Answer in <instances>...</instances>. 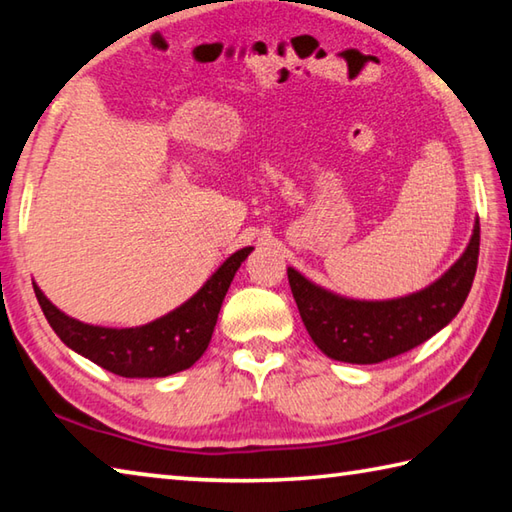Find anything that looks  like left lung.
Returning <instances> with one entry per match:
<instances>
[{
	"label": "left lung",
	"mask_w": 512,
	"mask_h": 512,
	"mask_svg": "<svg viewBox=\"0 0 512 512\" xmlns=\"http://www.w3.org/2000/svg\"><path fill=\"white\" fill-rule=\"evenodd\" d=\"M479 219L463 255L439 280L394 300H351L288 268V284L311 340L322 353L351 365L401 356L448 327L477 273Z\"/></svg>",
	"instance_id": "obj_1"
}]
</instances>
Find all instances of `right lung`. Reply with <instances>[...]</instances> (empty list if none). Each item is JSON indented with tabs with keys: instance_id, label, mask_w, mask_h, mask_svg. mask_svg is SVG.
Wrapping results in <instances>:
<instances>
[{
	"instance_id": "right-lung-1",
	"label": "right lung",
	"mask_w": 512,
	"mask_h": 512,
	"mask_svg": "<svg viewBox=\"0 0 512 512\" xmlns=\"http://www.w3.org/2000/svg\"><path fill=\"white\" fill-rule=\"evenodd\" d=\"M250 253L253 246L232 253L188 302L143 327L111 329L80 322L62 313L35 282L33 288L51 329L69 349L116 376L163 378L192 367L208 349L221 302Z\"/></svg>"
}]
</instances>
